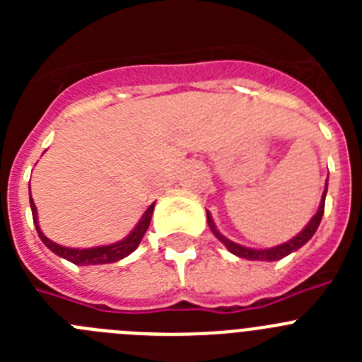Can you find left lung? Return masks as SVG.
Returning <instances> with one entry per match:
<instances>
[{"mask_svg":"<svg viewBox=\"0 0 362 362\" xmlns=\"http://www.w3.org/2000/svg\"><path fill=\"white\" fill-rule=\"evenodd\" d=\"M326 188H328V181H326ZM326 188H325V192H322L321 204H319L317 214L312 217V221H310L308 225L300 230L296 238L290 239V241L283 243V245H279V246H274V248H267V250H255V248H246V246H241V245H238V243H233V241H230V239H226L225 235H223V233H221L219 230L216 228L212 216H210L209 212H206V221H209V226L212 228V232L216 233V238L219 239V241L223 243V245H225L233 255H238V257H243V259H250V261H279V259L286 257V255L292 254V252L299 250L300 246L306 245V243L312 239V235L315 233V230H317L319 223H321L322 214H325Z\"/></svg>","mask_w":362,"mask_h":362,"instance_id":"8db88e82","label":"left lung"}]
</instances>
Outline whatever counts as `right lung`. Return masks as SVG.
I'll use <instances>...</instances> for the list:
<instances>
[{
  "instance_id": "obj_1",
  "label": "right lung",
  "mask_w": 362,
  "mask_h": 362,
  "mask_svg": "<svg viewBox=\"0 0 362 362\" xmlns=\"http://www.w3.org/2000/svg\"><path fill=\"white\" fill-rule=\"evenodd\" d=\"M153 204L152 203L146 209V212L143 214V217L139 219V223L136 225V228L127 235L124 239L117 243H112V245L107 246H94V248H66V246L57 245V243L50 241L49 238H45V233L40 230V225H37V210L36 204L32 201L30 197V209H32V217H34V225H36L37 233H40V239L47 245V248L54 252L59 257L66 259L70 263L78 264V267H88V264H108V263H116L119 259L127 257V255L132 254L136 250L139 243H141L143 235H145L146 228L150 225V219H152V212H153Z\"/></svg>"
}]
</instances>
